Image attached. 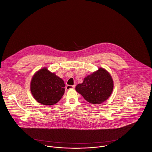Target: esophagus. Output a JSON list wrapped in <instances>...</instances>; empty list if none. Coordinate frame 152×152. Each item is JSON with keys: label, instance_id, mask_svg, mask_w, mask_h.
<instances>
[{"label": "esophagus", "instance_id": "obj_1", "mask_svg": "<svg viewBox=\"0 0 152 152\" xmlns=\"http://www.w3.org/2000/svg\"><path fill=\"white\" fill-rule=\"evenodd\" d=\"M75 88V85H73V86H71V85H67V86L66 87V88L67 90L73 89V88Z\"/></svg>", "mask_w": 152, "mask_h": 152}]
</instances>
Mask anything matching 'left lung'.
<instances>
[{
  "label": "left lung",
  "instance_id": "1",
  "mask_svg": "<svg viewBox=\"0 0 152 152\" xmlns=\"http://www.w3.org/2000/svg\"><path fill=\"white\" fill-rule=\"evenodd\" d=\"M114 82L110 74L102 67L86 77L75 90L90 104H101L111 96Z\"/></svg>",
  "mask_w": 152,
  "mask_h": 152
}]
</instances>
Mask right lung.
I'll list each match as a JSON object with an SVG mask.
<instances>
[{
	"label": "right lung",
	"mask_w": 152,
	"mask_h": 152,
	"mask_svg": "<svg viewBox=\"0 0 152 152\" xmlns=\"http://www.w3.org/2000/svg\"><path fill=\"white\" fill-rule=\"evenodd\" d=\"M64 81L47 67L40 69L32 76L30 90L34 98L42 104H56L64 93Z\"/></svg>",
	"instance_id": "right-lung-1"
}]
</instances>
